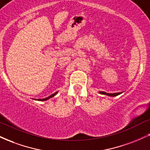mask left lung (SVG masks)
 I'll use <instances>...</instances> for the list:
<instances>
[{"mask_svg":"<svg viewBox=\"0 0 150 150\" xmlns=\"http://www.w3.org/2000/svg\"><path fill=\"white\" fill-rule=\"evenodd\" d=\"M121 93L122 92H117V93H113V94H111V93H106L105 92H99V94H104V95L109 96V97H116V96L119 95V94H121Z\"/></svg>","mask_w":150,"mask_h":150,"instance_id":"obj_1","label":"left lung"}]
</instances>
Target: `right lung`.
<instances>
[{
    "label": "right lung",
    "mask_w": 150,
    "mask_h": 150,
    "mask_svg": "<svg viewBox=\"0 0 150 150\" xmlns=\"http://www.w3.org/2000/svg\"><path fill=\"white\" fill-rule=\"evenodd\" d=\"M57 93H58V92H55L54 94H51V95H50L49 97H46V98H44V99H35V100H38V101H46V100H48V99H49L50 98H51V97H54L55 95H56V94H57Z\"/></svg>",
    "instance_id": "right-lung-1"
}]
</instances>
